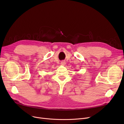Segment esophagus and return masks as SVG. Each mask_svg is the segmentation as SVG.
I'll list each match as a JSON object with an SVG mask.
<instances>
[{
	"label": "esophagus",
	"instance_id": "34e87169",
	"mask_svg": "<svg viewBox=\"0 0 124 124\" xmlns=\"http://www.w3.org/2000/svg\"><path fill=\"white\" fill-rule=\"evenodd\" d=\"M61 64L62 65H65V61H61Z\"/></svg>",
	"mask_w": 124,
	"mask_h": 124
}]
</instances>
